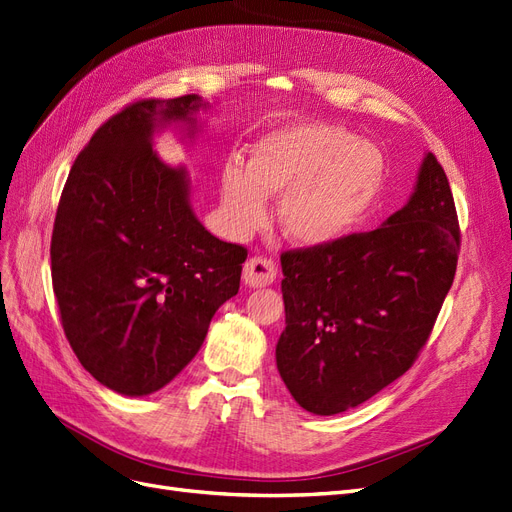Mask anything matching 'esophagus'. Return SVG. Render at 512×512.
Segmentation results:
<instances>
[{
  "mask_svg": "<svg viewBox=\"0 0 512 512\" xmlns=\"http://www.w3.org/2000/svg\"><path fill=\"white\" fill-rule=\"evenodd\" d=\"M276 280V263L266 257H253L244 263V285L253 289L268 287Z\"/></svg>",
  "mask_w": 512,
  "mask_h": 512,
  "instance_id": "obj_1",
  "label": "esophagus"
}]
</instances>
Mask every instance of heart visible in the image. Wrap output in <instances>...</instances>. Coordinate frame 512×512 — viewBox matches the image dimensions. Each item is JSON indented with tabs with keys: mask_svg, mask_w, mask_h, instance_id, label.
Instances as JSON below:
<instances>
[{
	"mask_svg": "<svg viewBox=\"0 0 512 512\" xmlns=\"http://www.w3.org/2000/svg\"><path fill=\"white\" fill-rule=\"evenodd\" d=\"M384 151L356 132L323 122H299L261 137L249 168L230 160L221 173V200L234 230L251 232L278 196L282 232L299 246H325L350 234L386 183Z\"/></svg>",
	"mask_w": 512,
	"mask_h": 512,
	"instance_id": "1",
	"label": "heart"
}]
</instances>
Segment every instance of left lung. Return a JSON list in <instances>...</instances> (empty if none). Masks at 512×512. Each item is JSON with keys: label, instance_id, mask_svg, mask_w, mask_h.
I'll return each instance as SVG.
<instances>
[{"label": "left lung", "instance_id": "obj_1", "mask_svg": "<svg viewBox=\"0 0 512 512\" xmlns=\"http://www.w3.org/2000/svg\"><path fill=\"white\" fill-rule=\"evenodd\" d=\"M458 253L456 204L430 151L407 204L377 230L282 253L276 367L299 407L335 415L399 380L434 327Z\"/></svg>", "mask_w": 512, "mask_h": 512}]
</instances>
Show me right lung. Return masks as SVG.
I'll return each instance as SVG.
<instances>
[{
    "label": "right lung",
    "instance_id": "obj_1",
    "mask_svg": "<svg viewBox=\"0 0 512 512\" xmlns=\"http://www.w3.org/2000/svg\"><path fill=\"white\" fill-rule=\"evenodd\" d=\"M198 94L137 101L75 158L56 211L50 261L63 329L82 367L109 390L147 396L198 354L211 318L240 287L246 249L198 221L183 166L154 135L200 130Z\"/></svg>",
    "mask_w": 512,
    "mask_h": 512
}]
</instances>
